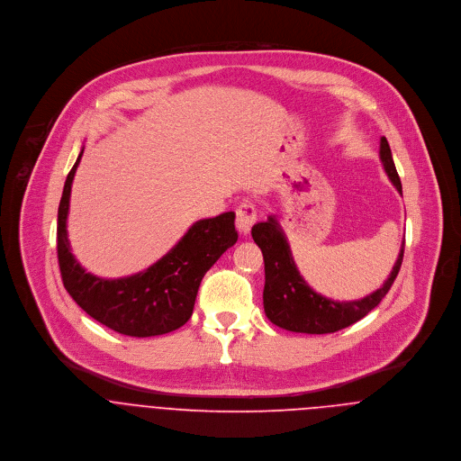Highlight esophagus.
Returning a JSON list of instances; mask_svg holds the SVG:
<instances>
[{"mask_svg":"<svg viewBox=\"0 0 461 461\" xmlns=\"http://www.w3.org/2000/svg\"><path fill=\"white\" fill-rule=\"evenodd\" d=\"M256 220H258L256 205L250 203V202H241L236 209V225H238L240 232H243V234L250 232Z\"/></svg>","mask_w":461,"mask_h":461,"instance_id":"esophagus-1","label":"esophagus"}]
</instances>
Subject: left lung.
I'll return each instance as SVG.
<instances>
[{
  "instance_id": "left-lung-1",
  "label": "left lung",
  "mask_w": 461,
  "mask_h": 461,
  "mask_svg": "<svg viewBox=\"0 0 461 461\" xmlns=\"http://www.w3.org/2000/svg\"><path fill=\"white\" fill-rule=\"evenodd\" d=\"M380 159L391 183L402 195L401 179L397 176L393 152L385 136H382L380 141ZM252 238L263 252L266 318L280 329L298 333H333L367 316L393 287L404 254L402 240L394 267L380 289L360 300L335 302L318 294L303 280L291 256L287 238L275 216H267L266 221L256 223L252 227Z\"/></svg>"
}]
</instances>
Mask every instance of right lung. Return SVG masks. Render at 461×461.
Masks as SVG:
<instances>
[{
  "label": "right lung",
  "mask_w": 461,
  "mask_h": 461,
  "mask_svg": "<svg viewBox=\"0 0 461 461\" xmlns=\"http://www.w3.org/2000/svg\"><path fill=\"white\" fill-rule=\"evenodd\" d=\"M81 156L83 149L67 176L59 205L57 250L67 293L90 318L130 337L181 329L194 314L202 276L238 241L236 214L229 211L198 220L167 256L136 275L99 278L74 259L67 238L70 186Z\"/></svg>",
  "instance_id": "right-lung-1"
}]
</instances>
